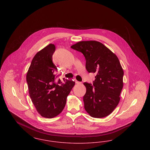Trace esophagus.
<instances>
[{
    "label": "esophagus",
    "mask_w": 150,
    "mask_h": 150,
    "mask_svg": "<svg viewBox=\"0 0 150 150\" xmlns=\"http://www.w3.org/2000/svg\"><path fill=\"white\" fill-rule=\"evenodd\" d=\"M75 83H76V84H80L81 82H79V81H77V80H75Z\"/></svg>",
    "instance_id": "obj_1"
}]
</instances>
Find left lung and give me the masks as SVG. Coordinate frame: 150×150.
I'll return each instance as SVG.
<instances>
[{
    "label": "left lung",
    "instance_id": "obj_1",
    "mask_svg": "<svg viewBox=\"0 0 150 150\" xmlns=\"http://www.w3.org/2000/svg\"><path fill=\"white\" fill-rule=\"evenodd\" d=\"M71 48L81 52L86 60V69L96 74L93 86L86 82L83 97L84 108L88 114L102 118L111 114L120 100L123 87L124 71L117 57L102 43L81 41Z\"/></svg>",
    "mask_w": 150,
    "mask_h": 150
}]
</instances>
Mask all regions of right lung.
I'll return each mask as SVG.
<instances>
[{"instance_id": "obj_1", "label": "right lung", "mask_w": 150, "mask_h": 150, "mask_svg": "<svg viewBox=\"0 0 150 150\" xmlns=\"http://www.w3.org/2000/svg\"><path fill=\"white\" fill-rule=\"evenodd\" d=\"M55 45L50 44L33 58L26 75L29 93L36 111L42 117L53 118L64 110L75 81L63 79L54 82L56 66L52 62Z\"/></svg>"}]
</instances>
